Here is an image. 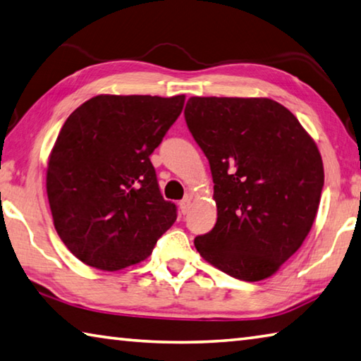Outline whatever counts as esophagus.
Wrapping results in <instances>:
<instances>
[{"label":"esophagus","instance_id":"esophagus-1","mask_svg":"<svg viewBox=\"0 0 361 361\" xmlns=\"http://www.w3.org/2000/svg\"><path fill=\"white\" fill-rule=\"evenodd\" d=\"M190 206H192V200L190 198H185V200H182L180 203H179V209H180L182 214H187L188 209H190Z\"/></svg>","mask_w":361,"mask_h":361}]
</instances>
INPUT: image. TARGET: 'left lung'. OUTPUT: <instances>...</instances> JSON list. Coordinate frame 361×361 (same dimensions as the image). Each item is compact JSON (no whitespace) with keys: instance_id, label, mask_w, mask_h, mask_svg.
Returning <instances> with one entry per match:
<instances>
[{"instance_id":"left-lung-1","label":"left lung","mask_w":361,"mask_h":361,"mask_svg":"<svg viewBox=\"0 0 361 361\" xmlns=\"http://www.w3.org/2000/svg\"><path fill=\"white\" fill-rule=\"evenodd\" d=\"M184 116L209 160L217 206L216 226L195 247L239 281L267 279L317 216L325 177L317 144L269 98L192 97Z\"/></svg>"}]
</instances>
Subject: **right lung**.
I'll return each mask as SVG.
<instances>
[{"label": "right lung", "mask_w": 361, "mask_h": 361, "mask_svg": "<svg viewBox=\"0 0 361 361\" xmlns=\"http://www.w3.org/2000/svg\"><path fill=\"white\" fill-rule=\"evenodd\" d=\"M184 103L185 94H98L66 118L46 188L55 230L82 263L103 271L136 264L176 222L149 157Z\"/></svg>", "instance_id": "obj_1"}]
</instances>
